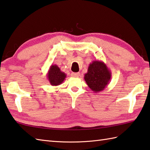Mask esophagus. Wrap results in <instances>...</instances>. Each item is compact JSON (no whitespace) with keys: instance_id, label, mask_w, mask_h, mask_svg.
<instances>
[{"instance_id":"34e87169","label":"esophagus","mask_w":150,"mask_h":150,"mask_svg":"<svg viewBox=\"0 0 150 150\" xmlns=\"http://www.w3.org/2000/svg\"><path fill=\"white\" fill-rule=\"evenodd\" d=\"M71 76L72 77H79L80 76V73L79 72H72Z\"/></svg>"}]
</instances>
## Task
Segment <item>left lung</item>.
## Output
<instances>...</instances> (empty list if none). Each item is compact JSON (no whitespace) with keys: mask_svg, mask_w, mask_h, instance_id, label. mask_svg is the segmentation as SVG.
Returning a JSON list of instances; mask_svg holds the SVG:
<instances>
[{"mask_svg":"<svg viewBox=\"0 0 150 150\" xmlns=\"http://www.w3.org/2000/svg\"><path fill=\"white\" fill-rule=\"evenodd\" d=\"M111 76V72L104 62L94 60L89 64L84 79L91 90L94 93H99L110 83Z\"/></svg>","mask_w":150,"mask_h":150,"instance_id":"8db88e82","label":"left lung"}]
</instances>
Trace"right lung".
<instances>
[{
    "instance_id": "add662e5",
    "label": "right lung",
    "mask_w": 150,
    "mask_h": 150,
    "mask_svg": "<svg viewBox=\"0 0 150 150\" xmlns=\"http://www.w3.org/2000/svg\"><path fill=\"white\" fill-rule=\"evenodd\" d=\"M48 80L52 86H57L62 84L67 77L65 72H62L56 65H52L47 74Z\"/></svg>"
}]
</instances>
